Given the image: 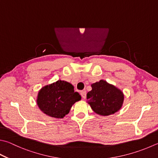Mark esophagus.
Wrapping results in <instances>:
<instances>
[{
    "mask_svg": "<svg viewBox=\"0 0 158 158\" xmlns=\"http://www.w3.org/2000/svg\"><path fill=\"white\" fill-rule=\"evenodd\" d=\"M80 95H81V96L82 98H86V95H87V92H86V91L83 90V91H80Z\"/></svg>",
    "mask_w": 158,
    "mask_h": 158,
    "instance_id": "obj_1",
    "label": "esophagus"
}]
</instances>
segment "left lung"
Returning <instances> with one entry per match:
<instances>
[{"instance_id": "left-lung-1", "label": "left lung", "mask_w": 158, "mask_h": 158, "mask_svg": "<svg viewBox=\"0 0 158 158\" xmlns=\"http://www.w3.org/2000/svg\"><path fill=\"white\" fill-rule=\"evenodd\" d=\"M91 87L92 90L87 94V99L96 114L109 115L121 108L124 95L120 89L102 80L92 84Z\"/></svg>"}]
</instances>
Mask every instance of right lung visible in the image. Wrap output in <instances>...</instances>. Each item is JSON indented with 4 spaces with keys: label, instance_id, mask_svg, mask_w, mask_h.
Masks as SVG:
<instances>
[{
    "label": "right lung",
    "instance_id": "1",
    "mask_svg": "<svg viewBox=\"0 0 158 158\" xmlns=\"http://www.w3.org/2000/svg\"><path fill=\"white\" fill-rule=\"evenodd\" d=\"M81 100L73 86L66 81L58 80L43 87L38 92L37 104L46 115L56 118H62L69 113L71 106Z\"/></svg>",
    "mask_w": 158,
    "mask_h": 158
}]
</instances>
